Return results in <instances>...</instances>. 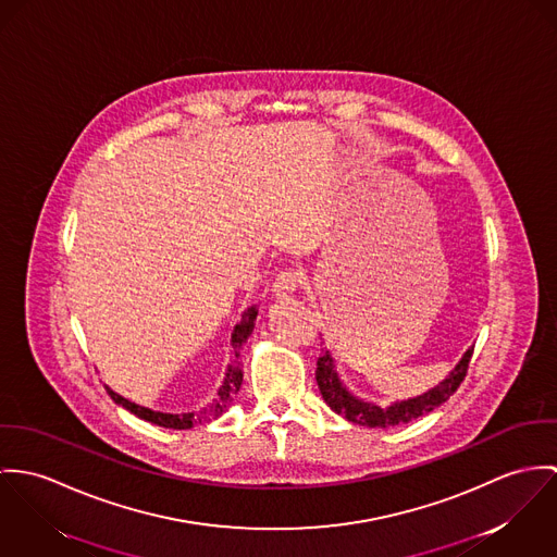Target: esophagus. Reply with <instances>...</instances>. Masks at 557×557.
Returning a JSON list of instances; mask_svg holds the SVG:
<instances>
[{
	"label": "esophagus",
	"mask_w": 557,
	"mask_h": 557,
	"mask_svg": "<svg viewBox=\"0 0 557 557\" xmlns=\"http://www.w3.org/2000/svg\"><path fill=\"white\" fill-rule=\"evenodd\" d=\"M299 284H301V275L297 271H293V269L280 271L275 282H273V295L277 299H284V297L293 295L299 288Z\"/></svg>",
	"instance_id": "obj_1"
}]
</instances>
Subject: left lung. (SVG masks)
I'll list each match as a JSON object with an SVG mask.
<instances>
[{"mask_svg":"<svg viewBox=\"0 0 557 557\" xmlns=\"http://www.w3.org/2000/svg\"><path fill=\"white\" fill-rule=\"evenodd\" d=\"M472 352H474V346H470L463 352V357L459 359V363L455 366V370L450 371L437 386H433L428 393L410 397V399L395 401L386 408H382L373 401H368V399H361L352 391H348V386L342 382V377L337 373L335 361L329 355V350L322 357H318L315 382H318V388L322 393V399L326 401V406L333 412H337V414L346 417L350 423H357V425H363V428L386 430V428L410 423V421L432 412L437 406H442L463 382L466 371L470 366V359H472Z\"/></svg>","mask_w":557,"mask_h":557,"instance_id":"8db88e82","label":"left lung"}]
</instances>
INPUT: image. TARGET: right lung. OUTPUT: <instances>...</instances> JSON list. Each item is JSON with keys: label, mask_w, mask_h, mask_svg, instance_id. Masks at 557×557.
<instances>
[{"label": "right lung", "mask_w": 557, "mask_h": 557, "mask_svg": "<svg viewBox=\"0 0 557 557\" xmlns=\"http://www.w3.org/2000/svg\"><path fill=\"white\" fill-rule=\"evenodd\" d=\"M256 315H258V308H256V306H251V308L244 311L242 322L235 326V331H233V335H231V344H233V348H235V355H233V361H231L228 368H226L224 382H222V386L218 388V395H215L213 404H211L209 408L200 410L198 414H194V412H184V414L156 412V410H151V408H143V406H138V404L125 399L120 393H115L113 388L107 386L111 399H113L115 404L124 406L125 410H129V412L136 414L138 419H143V421H147V423H153V425H160V428H169V430H189V428H194L196 423H205V421H211V419L222 417V414L228 410L233 397H235V395L239 393V388H242L244 370H242V366H239V348L248 342V337L251 335V331H253Z\"/></svg>", "instance_id": "1"}]
</instances>
